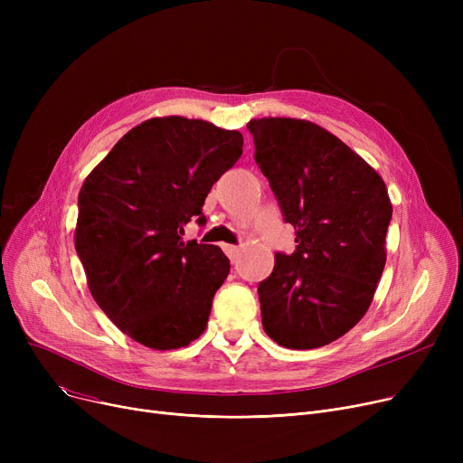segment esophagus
<instances>
[{"label": "esophagus", "instance_id": "34e87169", "mask_svg": "<svg viewBox=\"0 0 463 463\" xmlns=\"http://www.w3.org/2000/svg\"><path fill=\"white\" fill-rule=\"evenodd\" d=\"M223 250H225V253L229 255V259H231L232 262L238 260V257H240V248H238V246H223Z\"/></svg>", "mask_w": 463, "mask_h": 463}]
</instances>
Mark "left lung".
<instances>
[{
    "label": "left lung",
    "mask_w": 463,
    "mask_h": 463,
    "mask_svg": "<svg viewBox=\"0 0 463 463\" xmlns=\"http://www.w3.org/2000/svg\"><path fill=\"white\" fill-rule=\"evenodd\" d=\"M255 161L297 229L259 283L262 328L287 349H317L366 315L386 262L392 203L377 170L345 142L297 118L248 124Z\"/></svg>",
    "instance_id": "obj_1"
}]
</instances>
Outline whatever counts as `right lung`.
Listing matches in <instances>:
<instances>
[{"label":"right lung","mask_w":463,"mask_h":463,"mask_svg":"<svg viewBox=\"0 0 463 463\" xmlns=\"http://www.w3.org/2000/svg\"><path fill=\"white\" fill-rule=\"evenodd\" d=\"M244 137L204 119H146L121 137L79 193L75 248L107 317L156 351L187 347L208 323L231 262L184 241L212 185L241 156Z\"/></svg>","instance_id":"right-lung-1"}]
</instances>
